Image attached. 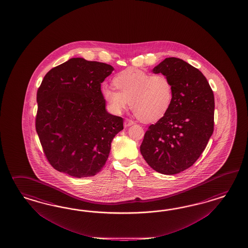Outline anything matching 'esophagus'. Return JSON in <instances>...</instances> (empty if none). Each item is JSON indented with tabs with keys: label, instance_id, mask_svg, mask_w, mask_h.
<instances>
[{
	"label": "esophagus",
	"instance_id": "obj_1",
	"mask_svg": "<svg viewBox=\"0 0 248 248\" xmlns=\"http://www.w3.org/2000/svg\"><path fill=\"white\" fill-rule=\"evenodd\" d=\"M135 124V122L134 121L130 120V119H125L124 121V127H128V126H131V125H133Z\"/></svg>",
	"mask_w": 248,
	"mask_h": 248
}]
</instances>
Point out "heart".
<instances>
[{
  "label": "heart",
  "mask_w": 248,
  "mask_h": 248,
  "mask_svg": "<svg viewBox=\"0 0 248 248\" xmlns=\"http://www.w3.org/2000/svg\"><path fill=\"white\" fill-rule=\"evenodd\" d=\"M113 87L104 88L103 95L114 113L123 112L130 102V107L138 120L155 123L169 112L173 100L171 80L164 75H152L144 71L129 68L115 75Z\"/></svg>",
  "instance_id": "1"
}]
</instances>
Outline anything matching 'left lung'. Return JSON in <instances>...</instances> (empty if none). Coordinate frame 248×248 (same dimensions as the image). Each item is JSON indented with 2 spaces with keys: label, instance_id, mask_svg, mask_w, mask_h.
<instances>
[{
  "label": "left lung",
  "instance_id": "obj_1",
  "mask_svg": "<svg viewBox=\"0 0 248 248\" xmlns=\"http://www.w3.org/2000/svg\"><path fill=\"white\" fill-rule=\"evenodd\" d=\"M152 72L171 80L173 100L165 117L145 132L140 151L154 170L175 174L195 164L213 135L214 93L204 75L179 58H165Z\"/></svg>",
  "mask_w": 248,
  "mask_h": 248
}]
</instances>
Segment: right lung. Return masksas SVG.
Returning <instances> with one entry per match:
<instances>
[{"instance_id":"add662e5","label":"right lung","mask_w":248,"mask_h":248,"mask_svg":"<svg viewBox=\"0 0 248 248\" xmlns=\"http://www.w3.org/2000/svg\"><path fill=\"white\" fill-rule=\"evenodd\" d=\"M113 70L72 58L45 75L37 91L35 127L55 170L82 178L103 169L113 137L124 129L123 118L106 111L101 91Z\"/></svg>"}]
</instances>
